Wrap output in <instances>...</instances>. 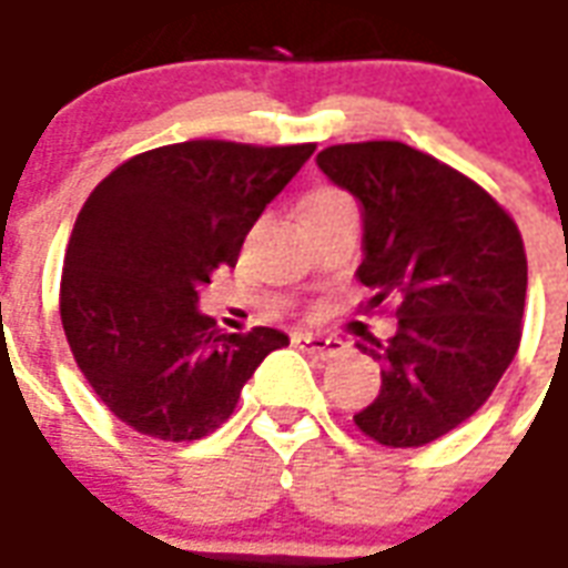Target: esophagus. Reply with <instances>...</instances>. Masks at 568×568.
<instances>
[{"instance_id":"obj_1","label":"esophagus","mask_w":568,"mask_h":568,"mask_svg":"<svg viewBox=\"0 0 568 568\" xmlns=\"http://www.w3.org/2000/svg\"><path fill=\"white\" fill-rule=\"evenodd\" d=\"M295 346L316 358H337L346 349L344 341L332 334H295Z\"/></svg>"}]
</instances>
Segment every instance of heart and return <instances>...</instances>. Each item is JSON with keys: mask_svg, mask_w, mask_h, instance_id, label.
Here are the masks:
<instances>
[{"mask_svg": "<svg viewBox=\"0 0 568 568\" xmlns=\"http://www.w3.org/2000/svg\"><path fill=\"white\" fill-rule=\"evenodd\" d=\"M341 197H346V194L334 191V187H320V191H313L304 203H320V200H341Z\"/></svg>", "mask_w": 568, "mask_h": 568, "instance_id": "obj_1", "label": "heart"}]
</instances>
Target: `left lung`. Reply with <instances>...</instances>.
I'll return each mask as SVG.
<instances>
[{
  "label": "left lung",
  "instance_id": "left-lung-1",
  "mask_svg": "<svg viewBox=\"0 0 568 568\" xmlns=\"http://www.w3.org/2000/svg\"><path fill=\"white\" fill-rule=\"evenodd\" d=\"M365 215V310L395 301L398 332L362 346L381 395L353 423L383 447H423L487 402L520 346L524 236L496 197L426 151L395 140L316 154Z\"/></svg>",
  "mask_w": 568,
  "mask_h": 568
}]
</instances>
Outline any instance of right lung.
Listing matches in <instances>:
<instances>
[{
  "instance_id": "add662e5",
  "label": "right lung",
  "mask_w": 568,
  "mask_h": 568,
  "mask_svg": "<svg viewBox=\"0 0 568 568\" xmlns=\"http://www.w3.org/2000/svg\"><path fill=\"white\" fill-rule=\"evenodd\" d=\"M316 151L187 140L130 158L84 200L69 236L60 320L75 365L124 426L197 440L234 414L276 328L224 334L197 288L234 267L264 206Z\"/></svg>"
}]
</instances>
